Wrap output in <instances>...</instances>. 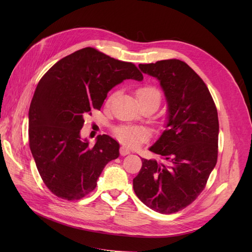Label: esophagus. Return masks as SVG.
Returning <instances> with one entry per match:
<instances>
[{"instance_id": "34e87169", "label": "esophagus", "mask_w": 252, "mask_h": 252, "mask_svg": "<svg viewBox=\"0 0 252 252\" xmlns=\"http://www.w3.org/2000/svg\"><path fill=\"white\" fill-rule=\"evenodd\" d=\"M120 154H121V156L125 157V156H127V155L130 154V149L127 148V147H125V146H122V147L120 148Z\"/></svg>"}]
</instances>
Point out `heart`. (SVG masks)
Returning <instances> with one entry per match:
<instances>
[{"instance_id":"obj_1","label":"heart","mask_w":252,"mask_h":252,"mask_svg":"<svg viewBox=\"0 0 252 252\" xmlns=\"http://www.w3.org/2000/svg\"><path fill=\"white\" fill-rule=\"evenodd\" d=\"M136 96L139 102L155 100L159 103L161 100V94L154 86H143L136 90ZM116 134L118 139L128 146H138L142 142L148 138V132L146 129L142 127H130V126H122L117 128Z\"/></svg>"}]
</instances>
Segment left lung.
I'll return each mask as SVG.
<instances>
[{"mask_svg":"<svg viewBox=\"0 0 252 252\" xmlns=\"http://www.w3.org/2000/svg\"><path fill=\"white\" fill-rule=\"evenodd\" d=\"M139 68L159 82L167 117L166 129L149 147L163 161L142 158L133 190L147 207L169 215L196 199L216 167L218 111L207 86L185 62L164 60Z\"/></svg>","mask_w":252,"mask_h":252,"instance_id":"obj_1","label":"left lung"}]
</instances>
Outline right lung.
Segmentation results:
<instances>
[{
	"instance_id": "add662e5",
	"label": "right lung",
	"mask_w": 252,
	"mask_h": 252,
	"mask_svg": "<svg viewBox=\"0 0 252 252\" xmlns=\"http://www.w3.org/2000/svg\"><path fill=\"white\" fill-rule=\"evenodd\" d=\"M141 82L132 63L86 47L60 60L35 88L28 112L29 146L42 180L61 199L87 195L108 162L120 156V144L107 134L94 146L81 138L84 117L100 110L107 94L125 80Z\"/></svg>"
}]
</instances>
